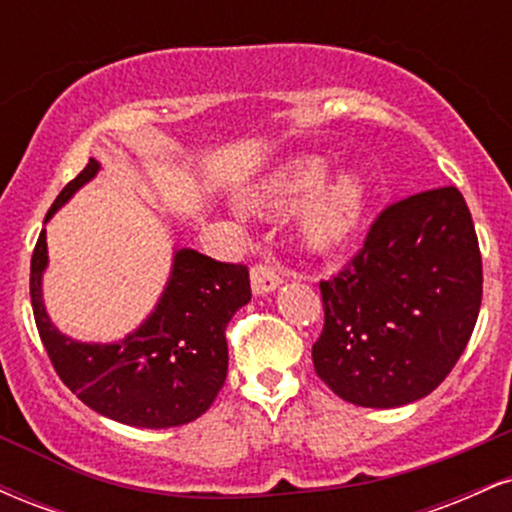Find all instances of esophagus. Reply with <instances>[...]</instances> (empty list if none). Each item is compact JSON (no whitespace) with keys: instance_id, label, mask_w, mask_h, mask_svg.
I'll use <instances>...</instances> for the list:
<instances>
[{"instance_id":"esophagus-1","label":"esophagus","mask_w":512,"mask_h":512,"mask_svg":"<svg viewBox=\"0 0 512 512\" xmlns=\"http://www.w3.org/2000/svg\"><path fill=\"white\" fill-rule=\"evenodd\" d=\"M250 284L255 296H264V293L274 291L281 284L279 269L272 262H260L250 269Z\"/></svg>"}]
</instances>
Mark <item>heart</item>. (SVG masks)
<instances>
[{
    "mask_svg": "<svg viewBox=\"0 0 512 512\" xmlns=\"http://www.w3.org/2000/svg\"><path fill=\"white\" fill-rule=\"evenodd\" d=\"M327 166L322 158L301 156L284 163L250 199L255 209L267 214H284L313 189L301 214L303 236L310 248L330 250L349 238L361 221L366 190L356 173H339L320 187Z\"/></svg>",
    "mask_w": 512,
    "mask_h": 512,
    "instance_id": "heart-1",
    "label": "heart"
}]
</instances>
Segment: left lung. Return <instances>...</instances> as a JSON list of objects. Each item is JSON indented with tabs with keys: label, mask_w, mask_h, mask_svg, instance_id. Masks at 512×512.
Here are the masks:
<instances>
[{
	"label": "left lung",
	"mask_w": 512,
	"mask_h": 512,
	"mask_svg": "<svg viewBox=\"0 0 512 512\" xmlns=\"http://www.w3.org/2000/svg\"><path fill=\"white\" fill-rule=\"evenodd\" d=\"M481 252L457 187L392 202L342 272L320 281L315 373L358 407H402L448 378L481 308Z\"/></svg>",
	"instance_id": "obj_1"
}]
</instances>
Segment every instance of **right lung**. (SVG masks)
I'll list each match as a JSON object with an SVG mask.
<instances>
[{
  "label": "right lung",
  "instance_id": "1",
  "mask_svg": "<svg viewBox=\"0 0 512 512\" xmlns=\"http://www.w3.org/2000/svg\"><path fill=\"white\" fill-rule=\"evenodd\" d=\"M88 161L57 195L45 221L98 173ZM48 267L45 228L31 257V303L38 334L62 383L86 407L139 428L190 424L214 404L226 383V327L250 301L245 264L216 262L202 252H175L173 272L149 320L117 344H81L52 325L43 305Z\"/></svg>",
  "mask_w": 512,
  "mask_h": 512
}]
</instances>
